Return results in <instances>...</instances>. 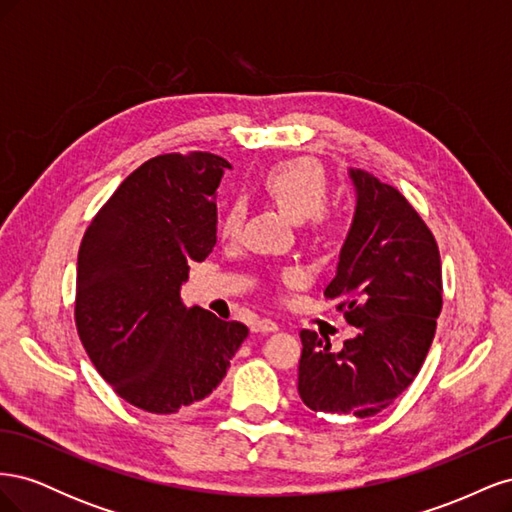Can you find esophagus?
I'll use <instances>...</instances> for the list:
<instances>
[{
  "instance_id": "34e87169",
  "label": "esophagus",
  "mask_w": 512,
  "mask_h": 512,
  "mask_svg": "<svg viewBox=\"0 0 512 512\" xmlns=\"http://www.w3.org/2000/svg\"><path fill=\"white\" fill-rule=\"evenodd\" d=\"M277 329V324L273 322V320H269V318H258V320H254L252 322V331L254 333H275Z\"/></svg>"
}]
</instances>
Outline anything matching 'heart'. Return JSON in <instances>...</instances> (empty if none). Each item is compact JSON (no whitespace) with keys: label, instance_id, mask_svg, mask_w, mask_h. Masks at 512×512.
Returning <instances> with one entry per match:
<instances>
[{"label":"heart","instance_id":"heart-1","mask_svg":"<svg viewBox=\"0 0 512 512\" xmlns=\"http://www.w3.org/2000/svg\"><path fill=\"white\" fill-rule=\"evenodd\" d=\"M262 185L292 222H320L324 218V207L329 203V181L316 162L299 158L275 164L267 170ZM241 220L243 205L232 203L220 224L222 235H235Z\"/></svg>","mask_w":512,"mask_h":512}]
</instances>
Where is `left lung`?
I'll return each instance as SVG.
<instances>
[{
    "instance_id": "obj_1",
    "label": "left lung",
    "mask_w": 512,
    "mask_h": 512,
    "mask_svg": "<svg viewBox=\"0 0 512 512\" xmlns=\"http://www.w3.org/2000/svg\"><path fill=\"white\" fill-rule=\"evenodd\" d=\"M354 215L324 290L359 333L342 350L301 331L299 395L324 414L367 418L389 408L421 369L442 309L436 239L408 200L361 168H348Z\"/></svg>"
}]
</instances>
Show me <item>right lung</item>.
I'll use <instances>...</instances> for the list:
<instances>
[{
	"label": "right lung",
	"instance_id": "right-lung-1",
	"mask_svg": "<svg viewBox=\"0 0 512 512\" xmlns=\"http://www.w3.org/2000/svg\"><path fill=\"white\" fill-rule=\"evenodd\" d=\"M226 168L205 151L151 158L108 198L81 243V342L115 393L151 414L209 397L247 337L245 324L181 301L190 262L218 241L215 194Z\"/></svg>",
	"mask_w": 512,
	"mask_h": 512
}]
</instances>
